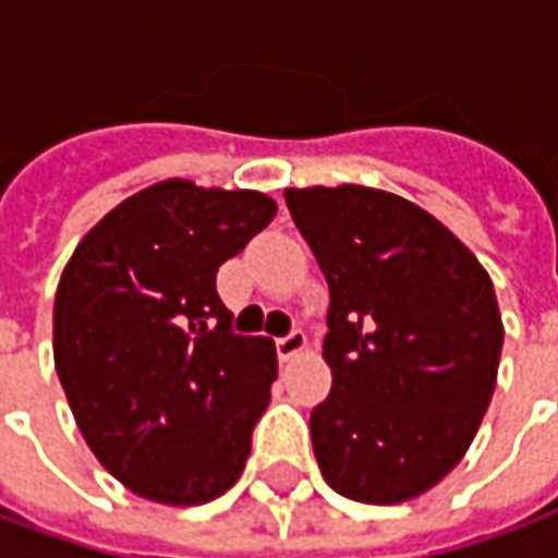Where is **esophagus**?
<instances>
[{
  "instance_id": "1",
  "label": "esophagus",
  "mask_w": 558,
  "mask_h": 558,
  "mask_svg": "<svg viewBox=\"0 0 558 558\" xmlns=\"http://www.w3.org/2000/svg\"><path fill=\"white\" fill-rule=\"evenodd\" d=\"M275 344H278L280 362H290L292 356H299V353L305 350V347H307V338H305V332H299V329H292L290 335H283V338H278Z\"/></svg>"
}]
</instances>
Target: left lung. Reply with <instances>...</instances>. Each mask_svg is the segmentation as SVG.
I'll return each mask as SVG.
<instances>
[{"label":"left lung","instance_id":"1","mask_svg":"<svg viewBox=\"0 0 558 558\" xmlns=\"http://www.w3.org/2000/svg\"><path fill=\"white\" fill-rule=\"evenodd\" d=\"M329 283L332 392L311 441L335 493L423 496L459 465L496 389L505 326L477 256L408 198L360 184L283 190Z\"/></svg>","mask_w":558,"mask_h":558}]
</instances>
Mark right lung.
<instances>
[{
    "label": "right lung",
    "mask_w": 558,
    "mask_h": 558,
    "mask_svg": "<svg viewBox=\"0 0 558 558\" xmlns=\"http://www.w3.org/2000/svg\"><path fill=\"white\" fill-rule=\"evenodd\" d=\"M278 214L256 190L147 186L62 268L53 362L87 447L135 496L205 505L239 481L271 399V338L232 332L217 268Z\"/></svg>",
    "instance_id": "obj_1"
}]
</instances>
